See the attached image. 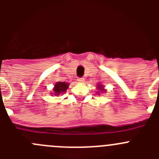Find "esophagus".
Instances as JSON below:
<instances>
[{
  "label": "esophagus",
  "mask_w": 159,
  "mask_h": 159,
  "mask_svg": "<svg viewBox=\"0 0 159 159\" xmlns=\"http://www.w3.org/2000/svg\"><path fill=\"white\" fill-rule=\"evenodd\" d=\"M84 80H85V79L84 78H78V80H77V81H78L79 83H84Z\"/></svg>",
  "instance_id": "1"
}]
</instances>
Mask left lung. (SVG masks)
<instances>
[{
  "instance_id": "8db88e82",
  "label": "left lung",
  "mask_w": 159,
  "mask_h": 159,
  "mask_svg": "<svg viewBox=\"0 0 159 159\" xmlns=\"http://www.w3.org/2000/svg\"><path fill=\"white\" fill-rule=\"evenodd\" d=\"M97 88H98V90H99V92H97V93L99 94V92H106V90H105L104 88H103V87H102V85H100V84H99V85H98Z\"/></svg>"
}]
</instances>
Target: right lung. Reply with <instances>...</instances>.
<instances>
[{
    "mask_svg": "<svg viewBox=\"0 0 159 159\" xmlns=\"http://www.w3.org/2000/svg\"><path fill=\"white\" fill-rule=\"evenodd\" d=\"M68 86H69V84L65 82L56 83L54 88H53V93L52 94H53L54 95H60L61 94H64L68 88Z\"/></svg>",
    "mask_w": 159,
    "mask_h": 159,
    "instance_id": "1",
    "label": "right lung"
}]
</instances>
